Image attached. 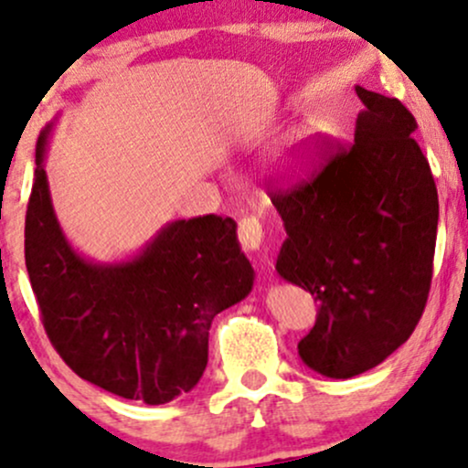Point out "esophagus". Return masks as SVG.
I'll return each mask as SVG.
<instances>
[{"mask_svg":"<svg viewBox=\"0 0 468 468\" xmlns=\"http://www.w3.org/2000/svg\"><path fill=\"white\" fill-rule=\"evenodd\" d=\"M238 235H239V242L246 250H258L261 242H264V226L258 218H244L239 219V226H238Z\"/></svg>","mask_w":468,"mask_h":468,"instance_id":"1","label":"esophagus"}]
</instances>
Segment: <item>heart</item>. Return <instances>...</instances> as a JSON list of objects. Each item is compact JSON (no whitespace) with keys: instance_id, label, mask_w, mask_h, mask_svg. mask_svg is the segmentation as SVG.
Segmentation results:
<instances>
[{"instance_id":"b5f03b06","label":"heart","mask_w":468,"mask_h":468,"mask_svg":"<svg viewBox=\"0 0 468 468\" xmlns=\"http://www.w3.org/2000/svg\"><path fill=\"white\" fill-rule=\"evenodd\" d=\"M317 148L311 137L300 135L291 137L275 148L269 157V171L282 182H295V179L304 177L306 173L315 166Z\"/></svg>"}]
</instances>
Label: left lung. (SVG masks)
Masks as SVG:
<instances>
[{"label":"left lung","mask_w":468,"mask_h":468,"mask_svg":"<svg viewBox=\"0 0 468 468\" xmlns=\"http://www.w3.org/2000/svg\"><path fill=\"white\" fill-rule=\"evenodd\" d=\"M356 142L324 144L309 182L271 193L286 239L277 273L320 300L297 344L320 376L348 379L409 340L426 306L438 235V188L395 97L356 86ZM337 147V152H331Z\"/></svg>","instance_id":"left-lung-1"}]
</instances>
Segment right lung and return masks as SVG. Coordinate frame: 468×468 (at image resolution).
<instances>
[{
    "label": "right lung",
    "instance_id": "right-lung-1",
    "mask_svg": "<svg viewBox=\"0 0 468 468\" xmlns=\"http://www.w3.org/2000/svg\"><path fill=\"white\" fill-rule=\"evenodd\" d=\"M55 122L39 133L26 210V269L46 335L86 382L144 404L188 393L208 362L213 317L242 302L255 271L230 218L176 219L135 258L86 260L66 239L44 171Z\"/></svg>",
    "mask_w": 468,
    "mask_h": 468
}]
</instances>
